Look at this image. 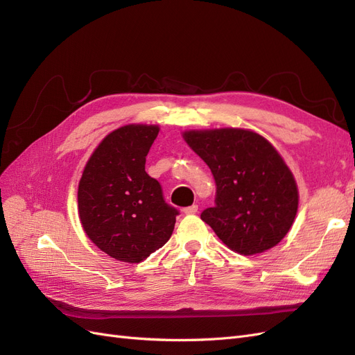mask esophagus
I'll return each mask as SVG.
<instances>
[{
	"label": "esophagus",
	"mask_w": 355,
	"mask_h": 355,
	"mask_svg": "<svg viewBox=\"0 0 355 355\" xmlns=\"http://www.w3.org/2000/svg\"><path fill=\"white\" fill-rule=\"evenodd\" d=\"M197 211H198V206H197V204H192V206L184 209V213H185V214H196Z\"/></svg>",
	"instance_id": "esophagus-1"
}]
</instances>
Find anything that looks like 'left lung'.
<instances>
[{"mask_svg": "<svg viewBox=\"0 0 355 355\" xmlns=\"http://www.w3.org/2000/svg\"><path fill=\"white\" fill-rule=\"evenodd\" d=\"M184 137L216 184L214 206L202 210L201 219L241 254L280 243L296 216L297 188L275 148L241 128L187 132Z\"/></svg>", "mask_w": 355, "mask_h": 355, "instance_id": "8db88e82", "label": "left lung"}]
</instances>
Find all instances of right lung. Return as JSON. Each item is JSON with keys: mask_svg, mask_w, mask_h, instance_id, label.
<instances>
[{"mask_svg": "<svg viewBox=\"0 0 355 355\" xmlns=\"http://www.w3.org/2000/svg\"><path fill=\"white\" fill-rule=\"evenodd\" d=\"M157 125H124L106 136L87 161L78 185L83 228L114 259L137 263L163 247L179 210L145 171Z\"/></svg>", "mask_w": 355, "mask_h": 355, "instance_id": "1", "label": "right lung"}]
</instances>
